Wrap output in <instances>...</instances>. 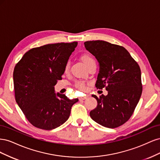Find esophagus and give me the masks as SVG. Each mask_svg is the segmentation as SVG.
<instances>
[{
    "label": "esophagus",
    "mask_w": 160,
    "mask_h": 160,
    "mask_svg": "<svg viewBox=\"0 0 160 160\" xmlns=\"http://www.w3.org/2000/svg\"><path fill=\"white\" fill-rule=\"evenodd\" d=\"M88 98V96H83V97H81L79 98V100H84L85 99Z\"/></svg>",
    "instance_id": "34e87169"
}]
</instances>
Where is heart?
Here are the masks:
<instances>
[{"instance_id":"1","label":"heart","mask_w":160,"mask_h":160,"mask_svg":"<svg viewBox=\"0 0 160 160\" xmlns=\"http://www.w3.org/2000/svg\"><path fill=\"white\" fill-rule=\"evenodd\" d=\"M81 59L82 61L83 62V63L87 67H89L90 65L95 63V62L93 58L88 54H84L82 55L81 57ZM69 71V62H67L65 66L64 72H65V73H67ZM75 87L77 88H78L79 89L82 90V91L85 90V85L84 83V82H83V81L77 82L75 84Z\"/></svg>"}]
</instances>
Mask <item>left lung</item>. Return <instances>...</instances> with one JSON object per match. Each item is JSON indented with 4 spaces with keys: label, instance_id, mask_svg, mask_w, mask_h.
<instances>
[{
    "label": "left lung",
    "instance_id": "left-lung-1",
    "mask_svg": "<svg viewBox=\"0 0 160 160\" xmlns=\"http://www.w3.org/2000/svg\"><path fill=\"white\" fill-rule=\"evenodd\" d=\"M84 45L99 63L96 88L108 92L99 98L92 95L98 105L90 111L91 118L105 128H118L129 120L142 95L139 66L123 47L99 40Z\"/></svg>",
    "mask_w": 160,
    "mask_h": 160
}]
</instances>
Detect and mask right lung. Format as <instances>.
Listing matches in <instances>:
<instances>
[{
    "instance_id": "right-lung-1",
    "label": "right lung",
    "mask_w": 160,
    "mask_h": 160,
    "mask_svg": "<svg viewBox=\"0 0 160 160\" xmlns=\"http://www.w3.org/2000/svg\"><path fill=\"white\" fill-rule=\"evenodd\" d=\"M77 42L55 43L33 48L18 62L13 72L15 99L33 126L55 129L69 119L71 107L79 101L55 93L64 69Z\"/></svg>"
}]
</instances>
